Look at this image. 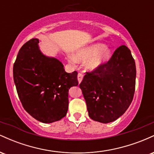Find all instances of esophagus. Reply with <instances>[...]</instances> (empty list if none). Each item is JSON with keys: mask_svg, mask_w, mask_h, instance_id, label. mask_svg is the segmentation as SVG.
Masks as SVG:
<instances>
[{"mask_svg": "<svg viewBox=\"0 0 154 154\" xmlns=\"http://www.w3.org/2000/svg\"><path fill=\"white\" fill-rule=\"evenodd\" d=\"M82 79H83V75L82 73H79L78 75H77V79H78L79 83H80L81 82H82Z\"/></svg>", "mask_w": 154, "mask_h": 154, "instance_id": "34e87169", "label": "esophagus"}]
</instances>
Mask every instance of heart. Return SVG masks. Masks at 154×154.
Segmentation results:
<instances>
[{
	"label": "heart",
	"mask_w": 154,
	"mask_h": 154,
	"mask_svg": "<svg viewBox=\"0 0 154 154\" xmlns=\"http://www.w3.org/2000/svg\"><path fill=\"white\" fill-rule=\"evenodd\" d=\"M111 57V49L103 43H94L79 48L75 55L69 56V61L75 64L77 62H85L90 71L98 69Z\"/></svg>",
	"instance_id": "heart-1"
}]
</instances>
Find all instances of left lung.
<instances>
[{
  "mask_svg": "<svg viewBox=\"0 0 154 154\" xmlns=\"http://www.w3.org/2000/svg\"><path fill=\"white\" fill-rule=\"evenodd\" d=\"M136 67L131 51L121 45L107 63L87 72L79 88L94 121L109 123L123 115L133 99Z\"/></svg>",
  "mask_w": 154,
  "mask_h": 154,
  "instance_id": "obj_1",
  "label": "left lung"
}]
</instances>
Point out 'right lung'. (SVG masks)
I'll return each mask as SVG.
<instances>
[{
	"label": "right lung",
	"mask_w": 154,
	"mask_h": 154,
	"mask_svg": "<svg viewBox=\"0 0 154 154\" xmlns=\"http://www.w3.org/2000/svg\"><path fill=\"white\" fill-rule=\"evenodd\" d=\"M32 38L23 45L13 68L14 80L23 107L43 123L59 121L66 115L69 90L78 85L77 72H65L63 63L44 55Z\"/></svg>",
	"instance_id": "1"
}]
</instances>
